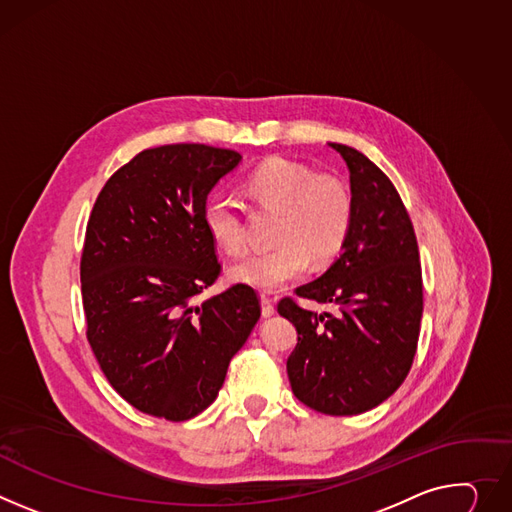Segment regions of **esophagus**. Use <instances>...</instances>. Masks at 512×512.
<instances>
[{
    "mask_svg": "<svg viewBox=\"0 0 512 512\" xmlns=\"http://www.w3.org/2000/svg\"><path fill=\"white\" fill-rule=\"evenodd\" d=\"M261 314L265 316V318H269V316H273L275 314V306H273V300L269 298V296H261Z\"/></svg>",
    "mask_w": 512,
    "mask_h": 512,
    "instance_id": "34e87169",
    "label": "esophagus"
}]
</instances>
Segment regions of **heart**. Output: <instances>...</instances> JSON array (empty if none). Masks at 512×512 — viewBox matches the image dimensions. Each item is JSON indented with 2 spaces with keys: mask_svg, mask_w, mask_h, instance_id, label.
I'll return each instance as SVG.
<instances>
[{
  "mask_svg": "<svg viewBox=\"0 0 512 512\" xmlns=\"http://www.w3.org/2000/svg\"><path fill=\"white\" fill-rule=\"evenodd\" d=\"M245 192L259 206L280 210L273 232L277 247L232 265L230 282L271 292L300 280L310 259L327 263L343 249L353 222V198L337 177L312 175L308 167L288 159H267L245 179ZM202 222L220 251H245L243 214L230 194L208 196Z\"/></svg>",
  "mask_w": 512,
  "mask_h": 512,
  "instance_id": "obj_1",
  "label": "heart"
}]
</instances>
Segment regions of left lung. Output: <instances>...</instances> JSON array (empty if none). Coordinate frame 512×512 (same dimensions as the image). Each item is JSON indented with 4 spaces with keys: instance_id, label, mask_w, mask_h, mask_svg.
Listing matches in <instances>:
<instances>
[{
    "instance_id": "left-lung-1",
    "label": "left lung",
    "mask_w": 512,
    "mask_h": 512,
    "mask_svg": "<svg viewBox=\"0 0 512 512\" xmlns=\"http://www.w3.org/2000/svg\"><path fill=\"white\" fill-rule=\"evenodd\" d=\"M347 169L349 237L335 263L296 294L333 304L310 312L292 298L277 312L298 331L288 378L300 402L351 416L380 406L408 376L423 316V275L408 212L386 173L357 149L329 143Z\"/></svg>"
}]
</instances>
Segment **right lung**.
Returning a JSON list of instances; mask_svg holds the SVG:
<instances>
[{"label": "right lung", "mask_w": 512, "mask_h": 512, "mask_svg": "<svg viewBox=\"0 0 512 512\" xmlns=\"http://www.w3.org/2000/svg\"><path fill=\"white\" fill-rule=\"evenodd\" d=\"M241 155L206 145L138 153L104 185L81 255L87 341L136 410L188 421L224 384L261 316L253 288L204 300L220 273L202 206Z\"/></svg>", "instance_id": "right-lung-1"}]
</instances>
